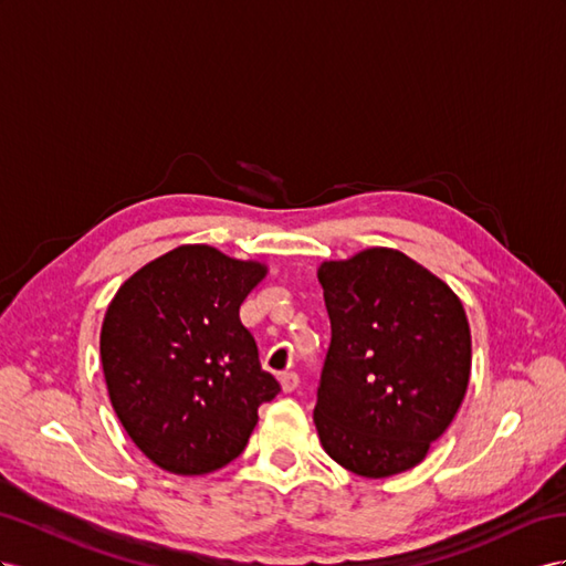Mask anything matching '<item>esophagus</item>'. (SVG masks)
I'll use <instances>...</instances> for the list:
<instances>
[{"instance_id": "obj_1", "label": "esophagus", "mask_w": 566, "mask_h": 566, "mask_svg": "<svg viewBox=\"0 0 566 566\" xmlns=\"http://www.w3.org/2000/svg\"><path fill=\"white\" fill-rule=\"evenodd\" d=\"M280 382H282V389H284V392H294V389L298 387V373H294V370H284V373L280 375Z\"/></svg>"}]
</instances>
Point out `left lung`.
I'll return each instance as SVG.
<instances>
[{"label": "left lung", "instance_id": "left-lung-1", "mask_svg": "<svg viewBox=\"0 0 566 566\" xmlns=\"http://www.w3.org/2000/svg\"><path fill=\"white\" fill-rule=\"evenodd\" d=\"M332 337L313 421L358 475L413 469L452 423L471 375V332L442 280L392 249L317 270Z\"/></svg>", "mask_w": 566, "mask_h": 566}]
</instances>
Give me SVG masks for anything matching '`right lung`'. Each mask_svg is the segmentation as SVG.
<instances>
[{
  "label": "right lung",
  "mask_w": 566,
  "mask_h": 566,
  "mask_svg": "<svg viewBox=\"0 0 566 566\" xmlns=\"http://www.w3.org/2000/svg\"><path fill=\"white\" fill-rule=\"evenodd\" d=\"M260 263L212 245H179L140 268L112 298L99 356L112 407L159 469L202 475L234 461L280 395L239 308Z\"/></svg>",
  "instance_id": "1"
}]
</instances>
